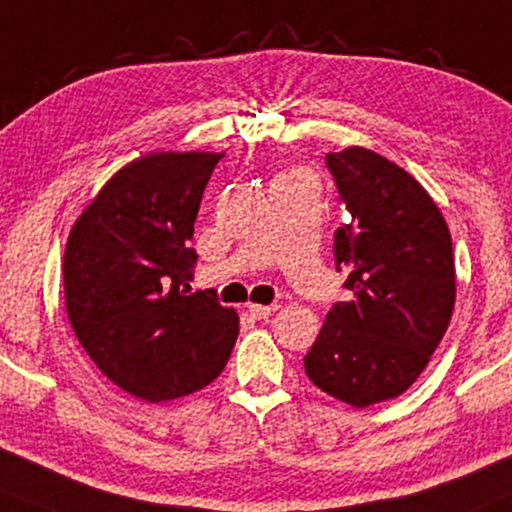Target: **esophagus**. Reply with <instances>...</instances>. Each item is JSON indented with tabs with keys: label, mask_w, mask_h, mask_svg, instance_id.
<instances>
[{
	"label": "esophagus",
	"mask_w": 512,
	"mask_h": 512,
	"mask_svg": "<svg viewBox=\"0 0 512 512\" xmlns=\"http://www.w3.org/2000/svg\"><path fill=\"white\" fill-rule=\"evenodd\" d=\"M278 309V304H248V312L250 316H255V319H267Z\"/></svg>",
	"instance_id": "obj_1"
}]
</instances>
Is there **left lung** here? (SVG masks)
Returning <instances> with one entry per match:
<instances>
[{"label":"left lung","instance_id":"1","mask_svg":"<svg viewBox=\"0 0 512 512\" xmlns=\"http://www.w3.org/2000/svg\"><path fill=\"white\" fill-rule=\"evenodd\" d=\"M326 167L345 217L335 267L352 297L333 304L304 373L361 409L409 390L428 366L454 312V250L435 200L399 165L352 146Z\"/></svg>","mask_w":512,"mask_h":512}]
</instances>
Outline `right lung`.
Segmentation results:
<instances>
[{"instance_id":"right-lung-1","label":"right lung","mask_w":512,"mask_h":512,"mask_svg":"<svg viewBox=\"0 0 512 512\" xmlns=\"http://www.w3.org/2000/svg\"><path fill=\"white\" fill-rule=\"evenodd\" d=\"M224 153H151L115 174L77 219L63 257L70 326L111 383L144 401L203 390L224 371L238 314L189 293L193 222Z\"/></svg>"}]
</instances>
